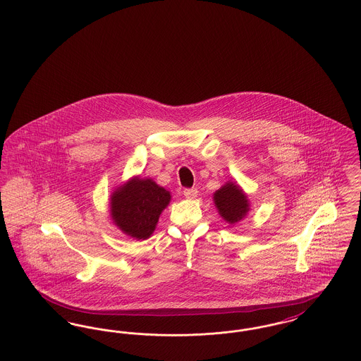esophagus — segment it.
Instances as JSON below:
<instances>
[{
    "label": "esophagus",
    "mask_w": 361,
    "mask_h": 361,
    "mask_svg": "<svg viewBox=\"0 0 361 361\" xmlns=\"http://www.w3.org/2000/svg\"><path fill=\"white\" fill-rule=\"evenodd\" d=\"M184 196H185L187 199H195V197L197 196V189H184Z\"/></svg>",
    "instance_id": "1"
}]
</instances>
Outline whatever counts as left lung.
Returning a JSON list of instances; mask_svg holds the SVG:
<instances>
[{
    "mask_svg": "<svg viewBox=\"0 0 361 361\" xmlns=\"http://www.w3.org/2000/svg\"><path fill=\"white\" fill-rule=\"evenodd\" d=\"M212 199L219 215L228 224H238L250 211L247 195L235 181H227L215 190Z\"/></svg>",
    "mask_w": 361,
    "mask_h": 361,
    "instance_id": "8db88e82",
    "label": "left lung"
}]
</instances>
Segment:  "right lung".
I'll list each match as a JSON object with an SVG mask.
<instances>
[{"instance_id": "obj_1", "label": "right lung", "mask_w": 361, "mask_h": 361, "mask_svg": "<svg viewBox=\"0 0 361 361\" xmlns=\"http://www.w3.org/2000/svg\"><path fill=\"white\" fill-rule=\"evenodd\" d=\"M171 199V192L154 180L134 176L111 193L112 224L131 238L147 240L154 233L159 215L169 206Z\"/></svg>"}]
</instances>
